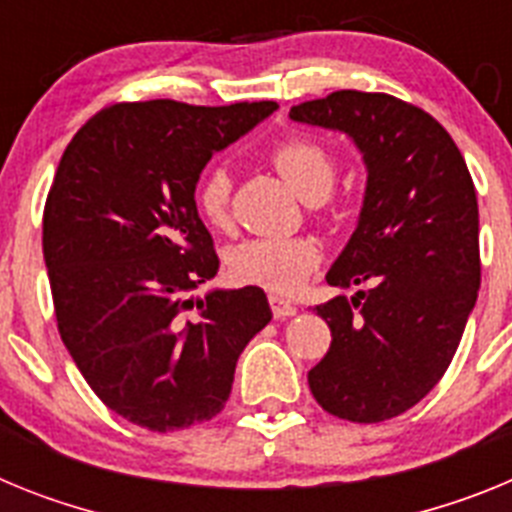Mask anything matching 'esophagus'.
Here are the masks:
<instances>
[{
	"label": "esophagus",
	"instance_id": "esophagus-1",
	"mask_svg": "<svg viewBox=\"0 0 512 512\" xmlns=\"http://www.w3.org/2000/svg\"><path fill=\"white\" fill-rule=\"evenodd\" d=\"M270 309H273V317L275 319H286V317H293L296 314V304H291V301H286L283 296H270Z\"/></svg>",
	"mask_w": 512,
	"mask_h": 512
}]
</instances>
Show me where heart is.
I'll return each instance as SVG.
<instances>
[{
    "label": "heart",
    "mask_w": 512,
    "mask_h": 512,
    "mask_svg": "<svg viewBox=\"0 0 512 512\" xmlns=\"http://www.w3.org/2000/svg\"><path fill=\"white\" fill-rule=\"evenodd\" d=\"M278 175L304 201L314 203L330 193L337 175L335 154L324 141L309 133H288L268 154ZM195 206L216 229L231 221V177L224 167H208L195 185ZM322 262L319 244L309 237H257L237 244L229 252V273L244 286L270 293H296Z\"/></svg>",
    "instance_id": "heart-1"
}]
</instances>
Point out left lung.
Here are the masks:
<instances>
[{
    "label": "left lung",
    "mask_w": 512,
    "mask_h": 512,
    "mask_svg": "<svg viewBox=\"0 0 512 512\" xmlns=\"http://www.w3.org/2000/svg\"><path fill=\"white\" fill-rule=\"evenodd\" d=\"M288 115L350 136L368 172L358 226L327 283L371 288L317 306L332 342L309 389L330 415L384 422L441 381L477 304L474 182L446 128L399 97L340 90Z\"/></svg>",
    "instance_id": "obj_1"
}]
</instances>
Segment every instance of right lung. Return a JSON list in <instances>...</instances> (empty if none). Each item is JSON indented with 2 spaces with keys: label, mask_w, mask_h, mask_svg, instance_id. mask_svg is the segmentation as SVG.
Segmentation results:
<instances>
[{
  "label": "right lung",
  "mask_w": 512,
  "mask_h": 512,
  "mask_svg": "<svg viewBox=\"0 0 512 512\" xmlns=\"http://www.w3.org/2000/svg\"><path fill=\"white\" fill-rule=\"evenodd\" d=\"M273 100L118 102L66 146L43 211L61 340L110 410L154 433L224 410L247 342L273 319L257 286L190 293L219 273L195 185Z\"/></svg>",
  "instance_id": "obj_1"
}]
</instances>
